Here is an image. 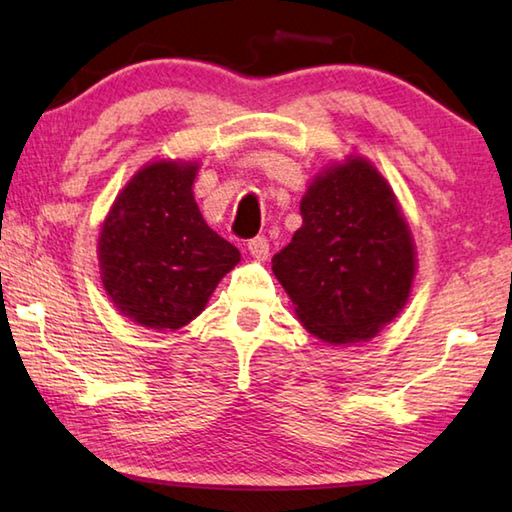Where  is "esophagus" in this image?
<instances>
[{
    "label": "esophagus",
    "instance_id": "34e87169",
    "mask_svg": "<svg viewBox=\"0 0 512 512\" xmlns=\"http://www.w3.org/2000/svg\"><path fill=\"white\" fill-rule=\"evenodd\" d=\"M247 251L254 261H267V256H270V242L258 236L247 242Z\"/></svg>",
    "mask_w": 512,
    "mask_h": 512
}]
</instances>
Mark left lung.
I'll return each mask as SVG.
<instances>
[{
	"mask_svg": "<svg viewBox=\"0 0 512 512\" xmlns=\"http://www.w3.org/2000/svg\"><path fill=\"white\" fill-rule=\"evenodd\" d=\"M299 208L304 222L272 258L297 320L331 347L376 338L404 311L417 274L395 190L372 161L347 154L308 181Z\"/></svg>",
	"mask_w": 512,
	"mask_h": 512,
	"instance_id": "left-lung-1",
	"label": "left lung"
}]
</instances>
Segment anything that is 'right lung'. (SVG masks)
<instances>
[{
  "instance_id": "1",
  "label": "right lung",
  "mask_w": 512,
  "mask_h": 512,
  "mask_svg": "<svg viewBox=\"0 0 512 512\" xmlns=\"http://www.w3.org/2000/svg\"><path fill=\"white\" fill-rule=\"evenodd\" d=\"M199 161L156 158L133 174L97 238L102 286L133 324L177 331L204 311L240 263V251L206 224L195 192Z\"/></svg>"
}]
</instances>
